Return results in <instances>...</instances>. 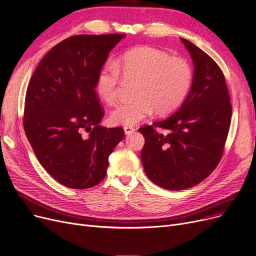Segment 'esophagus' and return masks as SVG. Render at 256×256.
Here are the masks:
<instances>
[{
    "instance_id": "esophagus-1",
    "label": "esophagus",
    "mask_w": 256,
    "mask_h": 256,
    "mask_svg": "<svg viewBox=\"0 0 256 256\" xmlns=\"http://www.w3.org/2000/svg\"><path fill=\"white\" fill-rule=\"evenodd\" d=\"M124 131H125V134L129 135L135 131V128L133 126H124Z\"/></svg>"
}]
</instances>
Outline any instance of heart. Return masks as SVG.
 <instances>
[{
	"label": "heart",
	"instance_id": "obj_1",
	"mask_svg": "<svg viewBox=\"0 0 256 256\" xmlns=\"http://www.w3.org/2000/svg\"><path fill=\"white\" fill-rule=\"evenodd\" d=\"M122 74L125 80L136 82L133 100L122 102L112 112L114 125H135L151 116L168 114L185 99L192 82V70L186 60L168 52L140 46L125 52L116 64L105 65L96 80V92L110 104L118 98Z\"/></svg>",
	"mask_w": 256,
	"mask_h": 256
}]
</instances>
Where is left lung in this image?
<instances>
[{"label": "left lung", "instance_id": "1", "mask_svg": "<svg viewBox=\"0 0 256 256\" xmlns=\"http://www.w3.org/2000/svg\"><path fill=\"white\" fill-rule=\"evenodd\" d=\"M181 40L194 64L190 92L174 114L140 128L144 136L140 157L148 178L172 191L193 187L212 174L222 157L232 118L220 67L193 43Z\"/></svg>", "mask_w": 256, "mask_h": 256}]
</instances>
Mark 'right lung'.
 Segmentation results:
<instances>
[{"label":"right lung","mask_w":256,"mask_h":256,"mask_svg":"<svg viewBox=\"0 0 256 256\" xmlns=\"http://www.w3.org/2000/svg\"><path fill=\"white\" fill-rule=\"evenodd\" d=\"M124 34L76 35L43 56L28 82L24 128L33 151L54 180L73 189L99 184L123 128L99 125L98 73Z\"/></svg>","instance_id":"add662e5"}]
</instances>
